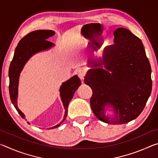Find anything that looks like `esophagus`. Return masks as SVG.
Returning a JSON list of instances; mask_svg holds the SVG:
<instances>
[{
  "instance_id": "1",
  "label": "esophagus",
  "mask_w": 158,
  "mask_h": 158,
  "mask_svg": "<svg viewBox=\"0 0 158 158\" xmlns=\"http://www.w3.org/2000/svg\"><path fill=\"white\" fill-rule=\"evenodd\" d=\"M77 74H78L79 78L83 80L84 79V77L85 75V71L84 69H79V70L77 71Z\"/></svg>"
}]
</instances>
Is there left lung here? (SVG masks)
Returning <instances> with one entry per match:
<instances>
[{
  "mask_svg": "<svg viewBox=\"0 0 158 158\" xmlns=\"http://www.w3.org/2000/svg\"><path fill=\"white\" fill-rule=\"evenodd\" d=\"M114 35V44L105 48L102 57L88 60L90 69L84 82L93 90L90 102L95 116L108 124H124L145 107L152 90L151 68L139 38L124 28ZM107 110L112 116L106 114Z\"/></svg>",
  "mask_w": 158,
  "mask_h": 158,
  "instance_id": "1",
  "label": "left lung"
}]
</instances>
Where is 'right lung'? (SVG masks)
Listing matches in <instances>:
<instances>
[{
	"instance_id": "1",
	"label": "right lung",
	"mask_w": 158,
	"mask_h": 158,
	"mask_svg": "<svg viewBox=\"0 0 158 158\" xmlns=\"http://www.w3.org/2000/svg\"><path fill=\"white\" fill-rule=\"evenodd\" d=\"M55 35V32L52 30H38L31 32L23 37L19 42L16 47L13 59L10 63L9 68L10 85L9 91L11 101L20 116L25 118V115L18 108V87L20 74L23 67L28 60L35 53L51 49L55 46L52 42L47 40ZM81 83L77 75H74L68 81L63 82L60 87V96L61 101L65 109V114L63 119L60 123L55 126L49 127L53 129L58 127L65 121L68 114V107L69 101L73 98V95Z\"/></svg>"
}]
</instances>
